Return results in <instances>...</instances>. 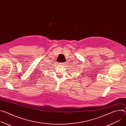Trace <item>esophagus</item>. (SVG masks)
<instances>
[{
    "label": "esophagus",
    "instance_id": "1",
    "mask_svg": "<svg viewBox=\"0 0 126 126\" xmlns=\"http://www.w3.org/2000/svg\"><path fill=\"white\" fill-rule=\"evenodd\" d=\"M60 64L62 66H63V67H65L67 64V63L66 62H64V63H60Z\"/></svg>",
    "mask_w": 126,
    "mask_h": 126
}]
</instances>
